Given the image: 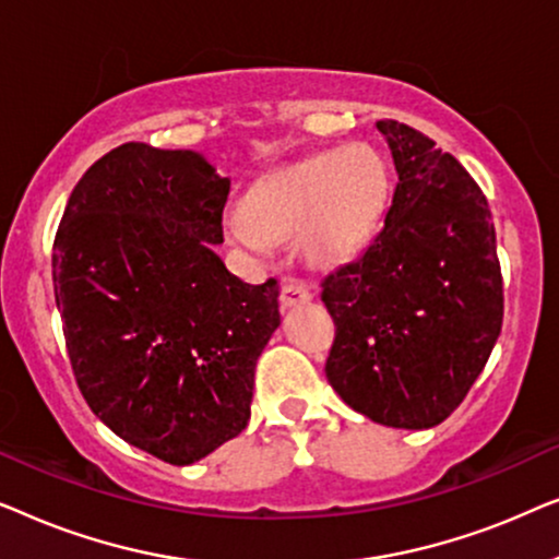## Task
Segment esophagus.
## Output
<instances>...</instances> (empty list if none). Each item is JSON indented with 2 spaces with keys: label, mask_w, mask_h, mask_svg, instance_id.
Segmentation results:
<instances>
[{
  "label": "esophagus",
  "mask_w": 559,
  "mask_h": 559,
  "mask_svg": "<svg viewBox=\"0 0 559 559\" xmlns=\"http://www.w3.org/2000/svg\"><path fill=\"white\" fill-rule=\"evenodd\" d=\"M312 300V293L305 285H297V282H289V285L282 287V297L280 305L282 310H293L300 308V305H308Z\"/></svg>",
  "instance_id": "obj_1"
}]
</instances>
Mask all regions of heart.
Segmentation results:
<instances>
[{"instance_id":"obj_1","label":"heart","mask_w":559,"mask_h":559,"mask_svg":"<svg viewBox=\"0 0 559 559\" xmlns=\"http://www.w3.org/2000/svg\"><path fill=\"white\" fill-rule=\"evenodd\" d=\"M389 198L384 159L369 144H346L280 167L251 186L243 205L224 213V234L266 254L295 236L300 257L316 270L354 262L377 234Z\"/></svg>"}]
</instances>
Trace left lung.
<instances>
[{
    "instance_id": "8db88e82",
    "label": "left lung",
    "mask_w": 559,
    "mask_h": 559,
    "mask_svg": "<svg viewBox=\"0 0 559 559\" xmlns=\"http://www.w3.org/2000/svg\"><path fill=\"white\" fill-rule=\"evenodd\" d=\"M377 129L396 186L371 247L323 280L335 323L325 377L373 423L427 430L465 400L501 333L496 231L450 152L402 121Z\"/></svg>"
}]
</instances>
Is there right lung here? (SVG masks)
I'll return each instance as SVG.
<instances>
[{
	"mask_svg": "<svg viewBox=\"0 0 559 559\" xmlns=\"http://www.w3.org/2000/svg\"><path fill=\"white\" fill-rule=\"evenodd\" d=\"M231 180L193 150L127 142L68 198L52 287L83 400L129 445L190 465L249 423L280 285L216 254Z\"/></svg>",
	"mask_w": 559,
	"mask_h": 559,
	"instance_id": "add662e5",
	"label": "right lung"
}]
</instances>
